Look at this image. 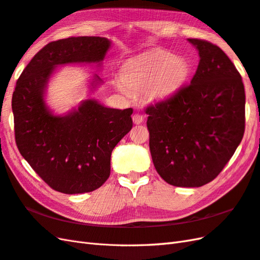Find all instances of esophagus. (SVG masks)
Returning <instances> with one entry per match:
<instances>
[{
	"instance_id": "esophagus-1",
	"label": "esophagus",
	"mask_w": 260,
	"mask_h": 260,
	"mask_svg": "<svg viewBox=\"0 0 260 260\" xmlns=\"http://www.w3.org/2000/svg\"><path fill=\"white\" fill-rule=\"evenodd\" d=\"M143 116L141 115V113L139 112H136L134 113V116H132V121H134L136 124H140L143 122Z\"/></svg>"
}]
</instances>
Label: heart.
<instances>
[{
	"label": "heart",
	"instance_id": "heart-1",
	"mask_svg": "<svg viewBox=\"0 0 260 260\" xmlns=\"http://www.w3.org/2000/svg\"><path fill=\"white\" fill-rule=\"evenodd\" d=\"M189 75L191 66L184 57L155 50L126 61L115 87L126 97L145 92L150 100L161 101L179 92Z\"/></svg>",
	"mask_w": 260,
	"mask_h": 260
}]
</instances>
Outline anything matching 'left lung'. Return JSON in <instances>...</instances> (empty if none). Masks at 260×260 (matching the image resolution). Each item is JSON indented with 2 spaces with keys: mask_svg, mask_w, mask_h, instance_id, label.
I'll return each instance as SVG.
<instances>
[{
  "mask_svg": "<svg viewBox=\"0 0 260 260\" xmlns=\"http://www.w3.org/2000/svg\"><path fill=\"white\" fill-rule=\"evenodd\" d=\"M187 41L200 56L191 84L145 112L156 172L171 185L200 187L216 178L242 141L245 89L218 46Z\"/></svg>",
  "mask_w": 260,
  "mask_h": 260,
  "instance_id": "left-lung-1",
  "label": "left lung"
}]
</instances>
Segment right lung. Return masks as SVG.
Segmentation results:
<instances>
[{"label": "right lung", "instance_id": "add662e5", "mask_svg": "<svg viewBox=\"0 0 260 260\" xmlns=\"http://www.w3.org/2000/svg\"><path fill=\"white\" fill-rule=\"evenodd\" d=\"M111 47L106 37H69L47 44L25 67L12 97L15 141L20 153L55 191L92 192L110 175L111 152L132 128L134 110L115 109L89 98L65 115L46 104L48 82L57 67L90 64L101 67ZM103 82L97 74L93 92Z\"/></svg>", "mask_w": 260, "mask_h": 260}]
</instances>
